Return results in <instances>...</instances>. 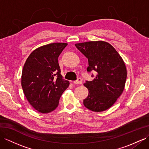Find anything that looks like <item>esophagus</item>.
Returning a JSON list of instances; mask_svg holds the SVG:
<instances>
[{"instance_id": "esophagus-1", "label": "esophagus", "mask_w": 149, "mask_h": 149, "mask_svg": "<svg viewBox=\"0 0 149 149\" xmlns=\"http://www.w3.org/2000/svg\"><path fill=\"white\" fill-rule=\"evenodd\" d=\"M74 83L75 84H82V79L81 78H78L76 81H75L74 82Z\"/></svg>"}]
</instances>
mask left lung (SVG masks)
<instances>
[{
	"label": "left lung",
	"mask_w": 149,
	"mask_h": 149,
	"mask_svg": "<svg viewBox=\"0 0 149 149\" xmlns=\"http://www.w3.org/2000/svg\"><path fill=\"white\" fill-rule=\"evenodd\" d=\"M75 45L88 59L87 72H97L94 80L84 84L89 90L84 105L94 112L105 111L114 104L124 90L127 76L124 61L106 41H87Z\"/></svg>",
	"instance_id": "8db88e82"
}]
</instances>
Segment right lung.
I'll list each match as a JSON object with an SVG mask.
<instances>
[{
    "mask_svg": "<svg viewBox=\"0 0 149 149\" xmlns=\"http://www.w3.org/2000/svg\"><path fill=\"white\" fill-rule=\"evenodd\" d=\"M67 43H53L35 49L26 60L21 86L27 100L38 112L48 113L58 106L70 83L62 78L58 58Z\"/></svg>",
    "mask_w": 149,
    "mask_h": 149,
    "instance_id": "obj_1",
    "label": "right lung"
}]
</instances>
